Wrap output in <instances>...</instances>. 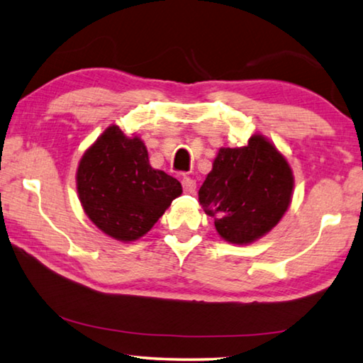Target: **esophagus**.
<instances>
[{"label":"esophagus","mask_w":363,"mask_h":363,"mask_svg":"<svg viewBox=\"0 0 363 363\" xmlns=\"http://www.w3.org/2000/svg\"><path fill=\"white\" fill-rule=\"evenodd\" d=\"M182 189L184 192L192 195L195 194V189H196V182L194 179H190V177H184L182 179Z\"/></svg>","instance_id":"1"}]
</instances>
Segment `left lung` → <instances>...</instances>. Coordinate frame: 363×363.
Masks as SVG:
<instances>
[{
	"mask_svg": "<svg viewBox=\"0 0 363 363\" xmlns=\"http://www.w3.org/2000/svg\"><path fill=\"white\" fill-rule=\"evenodd\" d=\"M293 187V169L284 153L262 134H253L245 147H220L199 201L214 218L220 238L250 245L280 223Z\"/></svg>",
	"mask_w": 363,
	"mask_h": 363,
	"instance_id": "obj_1",
	"label": "left lung"
}]
</instances>
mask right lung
<instances>
[{
    "mask_svg": "<svg viewBox=\"0 0 363 363\" xmlns=\"http://www.w3.org/2000/svg\"><path fill=\"white\" fill-rule=\"evenodd\" d=\"M77 190L91 223L115 240L130 243L155 225L182 186L150 167L143 139L110 125L79 158Z\"/></svg>",
    "mask_w": 363,
    "mask_h": 363,
    "instance_id": "right-lung-1",
    "label": "right lung"
}]
</instances>
